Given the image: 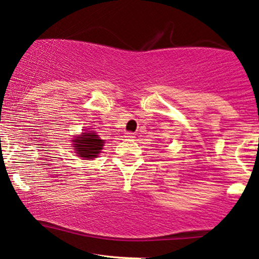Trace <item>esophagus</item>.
<instances>
[{"label": "esophagus", "mask_w": 259, "mask_h": 259, "mask_svg": "<svg viewBox=\"0 0 259 259\" xmlns=\"http://www.w3.org/2000/svg\"><path fill=\"white\" fill-rule=\"evenodd\" d=\"M124 137H126V138H135V136H133V133L127 132V133H126V136H124Z\"/></svg>", "instance_id": "obj_1"}]
</instances>
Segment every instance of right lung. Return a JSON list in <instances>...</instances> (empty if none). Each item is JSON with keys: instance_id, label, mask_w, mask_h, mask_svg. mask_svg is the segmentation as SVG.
<instances>
[{"instance_id": "1", "label": "right lung", "mask_w": 259, "mask_h": 259, "mask_svg": "<svg viewBox=\"0 0 259 259\" xmlns=\"http://www.w3.org/2000/svg\"><path fill=\"white\" fill-rule=\"evenodd\" d=\"M104 141L99 138L97 133H83L80 137L74 139V149L78 155L85 159L97 158L98 154L103 149Z\"/></svg>"}]
</instances>
